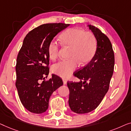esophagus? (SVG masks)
Here are the masks:
<instances>
[{
    "label": "esophagus",
    "mask_w": 131,
    "mask_h": 131,
    "mask_svg": "<svg viewBox=\"0 0 131 131\" xmlns=\"http://www.w3.org/2000/svg\"><path fill=\"white\" fill-rule=\"evenodd\" d=\"M63 82L64 85L66 84V83H67V80H66V79H63Z\"/></svg>",
    "instance_id": "obj_1"
}]
</instances>
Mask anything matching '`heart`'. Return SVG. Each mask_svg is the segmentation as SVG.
<instances>
[{"label":"heart","mask_w":131,"mask_h":131,"mask_svg":"<svg viewBox=\"0 0 131 131\" xmlns=\"http://www.w3.org/2000/svg\"><path fill=\"white\" fill-rule=\"evenodd\" d=\"M62 45L71 47L69 57L71 59L55 63L52 71L62 78H67L78 66L88 63L94 56L97 49V40L91 32L80 28H69L62 32L59 37ZM59 45L54 41L49 43L47 53L50 59L54 60L59 55Z\"/></svg>","instance_id":"heart-1"}]
</instances>
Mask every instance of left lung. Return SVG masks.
I'll return each instance as SVG.
<instances>
[{
    "instance_id": "left-lung-1",
    "label": "left lung",
    "mask_w": 131,
    "mask_h": 131,
    "mask_svg": "<svg viewBox=\"0 0 131 131\" xmlns=\"http://www.w3.org/2000/svg\"><path fill=\"white\" fill-rule=\"evenodd\" d=\"M87 27L97 40L95 54L87 65L73 73L80 81L67 83L69 107L72 111L78 114L89 113L100 104L108 91L115 65L110 40L95 27Z\"/></svg>"
}]
</instances>
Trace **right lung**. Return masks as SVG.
<instances>
[{"instance_id": "add662e5", "label": "right lung", "mask_w": 131, "mask_h": 131, "mask_svg": "<svg viewBox=\"0 0 131 131\" xmlns=\"http://www.w3.org/2000/svg\"><path fill=\"white\" fill-rule=\"evenodd\" d=\"M69 25L43 24L29 32L24 40L16 59V87L22 104L31 113L41 114L46 111L52 93L63 84L62 79L54 74L47 81H41L49 73L46 66L49 63L48 45Z\"/></svg>"}]
</instances>
